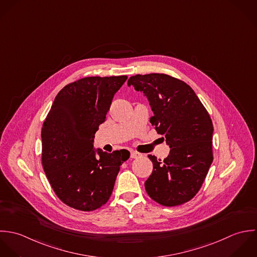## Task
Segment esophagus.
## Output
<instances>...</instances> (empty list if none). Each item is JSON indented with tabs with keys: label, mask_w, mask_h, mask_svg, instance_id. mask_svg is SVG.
I'll use <instances>...</instances> for the list:
<instances>
[{
	"label": "esophagus",
	"mask_w": 257,
	"mask_h": 257,
	"mask_svg": "<svg viewBox=\"0 0 257 257\" xmlns=\"http://www.w3.org/2000/svg\"><path fill=\"white\" fill-rule=\"evenodd\" d=\"M130 157L133 158V159H135V158L140 157V154L137 153V152H135V151H130Z\"/></svg>",
	"instance_id": "obj_1"
}]
</instances>
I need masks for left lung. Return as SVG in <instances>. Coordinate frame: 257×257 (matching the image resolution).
Instances as JSON below:
<instances>
[{
	"mask_svg": "<svg viewBox=\"0 0 257 257\" xmlns=\"http://www.w3.org/2000/svg\"><path fill=\"white\" fill-rule=\"evenodd\" d=\"M131 85L147 97L154 113L150 122L171 148L164 161L148 156L153 172L146 192L160 205L185 204L197 195L212 163L211 119L192 87L180 79L137 74L128 79Z\"/></svg>",
	"mask_w": 257,
	"mask_h": 257,
	"instance_id": "1",
	"label": "left lung"
}]
</instances>
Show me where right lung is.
<instances>
[{"label": "right lung", "instance_id": "right-lung-1", "mask_svg": "<svg viewBox=\"0 0 257 257\" xmlns=\"http://www.w3.org/2000/svg\"><path fill=\"white\" fill-rule=\"evenodd\" d=\"M126 79L91 76L67 84L44 122L43 166L55 195L70 207L90 211L105 205L120 166L129 159L123 150L107 153L93 148L94 134Z\"/></svg>", "mask_w": 257, "mask_h": 257}]
</instances>
